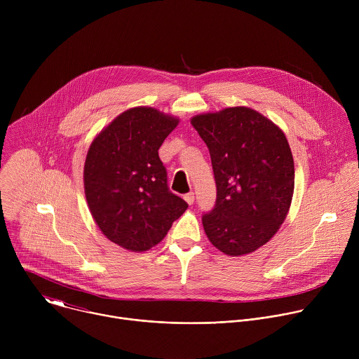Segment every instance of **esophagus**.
Masks as SVG:
<instances>
[{
	"instance_id": "1",
	"label": "esophagus",
	"mask_w": 359,
	"mask_h": 359,
	"mask_svg": "<svg viewBox=\"0 0 359 359\" xmlns=\"http://www.w3.org/2000/svg\"><path fill=\"white\" fill-rule=\"evenodd\" d=\"M184 200L187 201V204H190V206H191V204L194 203V193H193V191H190V193L184 194Z\"/></svg>"
}]
</instances>
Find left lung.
<instances>
[{"label": "left lung", "instance_id": "1", "mask_svg": "<svg viewBox=\"0 0 359 359\" xmlns=\"http://www.w3.org/2000/svg\"><path fill=\"white\" fill-rule=\"evenodd\" d=\"M208 144L217 186L215 209L201 222L210 243L238 257L269 243L294 194V159L284 132L247 107L190 119Z\"/></svg>", "mask_w": 359, "mask_h": 359}]
</instances>
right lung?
Wrapping results in <instances>:
<instances>
[{"instance_id": "right-lung-1", "label": "right lung", "mask_w": 359, "mask_h": 359, "mask_svg": "<svg viewBox=\"0 0 359 359\" xmlns=\"http://www.w3.org/2000/svg\"><path fill=\"white\" fill-rule=\"evenodd\" d=\"M179 122L155 108H130L102 129L88 149V208L102 234L125 250L155 247L187 209L169 190L158 151Z\"/></svg>"}]
</instances>
